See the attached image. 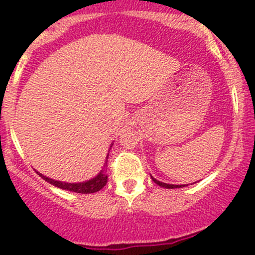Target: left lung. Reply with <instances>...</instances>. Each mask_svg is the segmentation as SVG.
<instances>
[{"label": "left lung", "mask_w": 255, "mask_h": 255, "mask_svg": "<svg viewBox=\"0 0 255 255\" xmlns=\"http://www.w3.org/2000/svg\"><path fill=\"white\" fill-rule=\"evenodd\" d=\"M151 180H153L156 185H159V186H161V187H165V189H176V187L185 186V185H171V184H165V182H160L159 180L154 179L153 176H151Z\"/></svg>", "instance_id": "obj_1"}]
</instances>
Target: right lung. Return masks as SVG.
<instances>
[{
    "label": "right lung",
    "instance_id": "1",
    "mask_svg": "<svg viewBox=\"0 0 255 255\" xmlns=\"http://www.w3.org/2000/svg\"><path fill=\"white\" fill-rule=\"evenodd\" d=\"M109 159V154H107V158ZM106 165L107 161L105 163L104 169L99 173V175H96L94 179L87 180L85 182H78V184H71V182H63L58 181V180L49 179V177L42 175L39 174V176H42V179H44L45 181L49 182V184L54 185L56 187H60L63 190H68V191L78 192V194H92V192H97L107 184V175H106Z\"/></svg>",
    "mask_w": 255,
    "mask_h": 255
}]
</instances>
